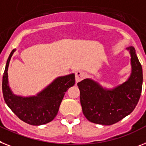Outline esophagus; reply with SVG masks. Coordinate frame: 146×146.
<instances>
[{
    "label": "esophagus",
    "mask_w": 146,
    "mask_h": 146,
    "mask_svg": "<svg viewBox=\"0 0 146 146\" xmlns=\"http://www.w3.org/2000/svg\"><path fill=\"white\" fill-rule=\"evenodd\" d=\"M84 73L82 70H78L76 72V82H79L80 81L84 79Z\"/></svg>",
    "instance_id": "34e87169"
}]
</instances>
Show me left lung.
<instances>
[{
	"instance_id": "obj_1",
	"label": "left lung",
	"mask_w": 146,
	"mask_h": 146,
	"mask_svg": "<svg viewBox=\"0 0 146 146\" xmlns=\"http://www.w3.org/2000/svg\"><path fill=\"white\" fill-rule=\"evenodd\" d=\"M131 54V74L128 79L113 89L103 88L90 79L77 83L84 117L96 124L111 125L120 121L134 110L141 96L143 69L133 46Z\"/></svg>"
}]
</instances>
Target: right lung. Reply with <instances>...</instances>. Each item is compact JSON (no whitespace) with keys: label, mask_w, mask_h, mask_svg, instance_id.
Segmentation results:
<instances>
[{"label":"right lung","mask_w":146,"mask_h":146,"mask_svg":"<svg viewBox=\"0 0 146 146\" xmlns=\"http://www.w3.org/2000/svg\"><path fill=\"white\" fill-rule=\"evenodd\" d=\"M15 50L7 59L2 81L5 102L22 121L33 125H41L51 122L58 113L65 92L75 84L74 73L58 77L42 91L33 96L23 97L13 94L9 87L8 67Z\"/></svg>","instance_id":"right-lung-1"}]
</instances>
